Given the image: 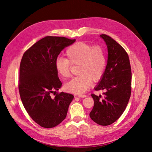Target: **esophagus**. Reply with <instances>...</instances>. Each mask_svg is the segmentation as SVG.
Segmentation results:
<instances>
[{
    "label": "esophagus",
    "instance_id": "esophagus-1",
    "mask_svg": "<svg viewBox=\"0 0 152 152\" xmlns=\"http://www.w3.org/2000/svg\"><path fill=\"white\" fill-rule=\"evenodd\" d=\"M78 97H79V98H86V97H87V95H86V94H80V95L78 96Z\"/></svg>",
    "mask_w": 152,
    "mask_h": 152
}]
</instances>
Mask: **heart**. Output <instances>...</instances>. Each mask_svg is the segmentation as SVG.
Here are the masks:
<instances>
[{
  "label": "heart",
  "instance_id": "heart-1",
  "mask_svg": "<svg viewBox=\"0 0 152 152\" xmlns=\"http://www.w3.org/2000/svg\"><path fill=\"white\" fill-rule=\"evenodd\" d=\"M66 58H58L55 68L63 79L70 76L71 66L78 65V75L65 85L66 91L75 94H81L88 89L93 84L103 77L107 66V58L104 49L84 42L72 44L66 51Z\"/></svg>",
  "mask_w": 152,
  "mask_h": 152
}]
</instances>
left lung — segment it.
Instances as JSON below:
<instances>
[{"mask_svg": "<svg viewBox=\"0 0 152 152\" xmlns=\"http://www.w3.org/2000/svg\"><path fill=\"white\" fill-rule=\"evenodd\" d=\"M108 48L104 75L94 89L103 90V97L92 94L94 104L91 118L101 126L115 122L125 110L131 93V68L129 56L121 45L108 35H100Z\"/></svg>", "mask_w": 152, "mask_h": 152, "instance_id": "obj_1", "label": "left lung"}]
</instances>
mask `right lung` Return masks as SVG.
<instances>
[{
  "mask_svg": "<svg viewBox=\"0 0 152 152\" xmlns=\"http://www.w3.org/2000/svg\"><path fill=\"white\" fill-rule=\"evenodd\" d=\"M75 39L47 36L34 44L23 54L20 66L18 88L27 113L39 126L51 128L66 118L74 98L56 91L61 87L55 61L61 50ZM52 93L55 96L52 98Z\"/></svg>",
  "mask_w": 152,
  "mask_h": 152,
  "instance_id": "obj_1",
  "label": "right lung"
}]
</instances>
